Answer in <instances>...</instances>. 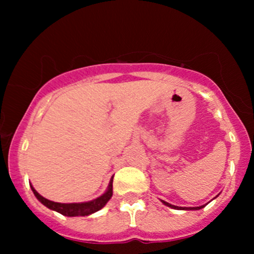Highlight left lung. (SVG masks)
<instances>
[{
  "label": "left lung",
  "mask_w": 254,
  "mask_h": 254,
  "mask_svg": "<svg viewBox=\"0 0 254 254\" xmlns=\"http://www.w3.org/2000/svg\"><path fill=\"white\" fill-rule=\"evenodd\" d=\"M162 202H164V200H162ZM164 204H165V205L170 206V208L177 209V210H198V209H202V208H203V205H202V206H196V208H183V206H176V205H172V204L167 203V202H164Z\"/></svg>",
  "instance_id": "obj_1"
}]
</instances>
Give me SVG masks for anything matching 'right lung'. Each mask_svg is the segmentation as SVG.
I'll return each instance as SVG.
<instances>
[{
    "mask_svg": "<svg viewBox=\"0 0 254 254\" xmlns=\"http://www.w3.org/2000/svg\"><path fill=\"white\" fill-rule=\"evenodd\" d=\"M112 183H113V178L111 179L109 189L107 191L105 192L103 196H100L97 199L90 200V202H86V203H56L52 202V200L46 199L43 196H40L38 192L34 190L33 188L31 186L32 191H33L34 196H36L38 199L42 202L44 205L48 206L49 209L51 210H55L60 214L64 215V216H87V215L93 214V212L100 210L101 208L110 200V198L112 197L113 190H112Z\"/></svg>",
    "mask_w": 254,
    "mask_h": 254,
    "instance_id": "1",
    "label": "right lung"
}]
</instances>
